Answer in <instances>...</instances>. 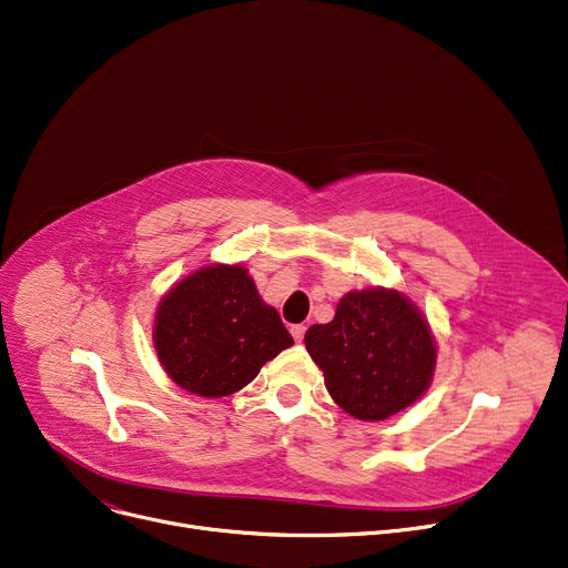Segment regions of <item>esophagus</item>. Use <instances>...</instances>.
Returning <instances> with one entry per match:
<instances>
[{"label":"esophagus","instance_id":"34e87169","mask_svg":"<svg viewBox=\"0 0 568 568\" xmlns=\"http://www.w3.org/2000/svg\"><path fill=\"white\" fill-rule=\"evenodd\" d=\"M290 333L294 335V339H304V335H306V326H304V324H292Z\"/></svg>","mask_w":568,"mask_h":568}]
</instances>
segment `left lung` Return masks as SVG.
<instances>
[{"label": "left lung", "mask_w": 568, "mask_h": 568, "mask_svg": "<svg viewBox=\"0 0 568 568\" xmlns=\"http://www.w3.org/2000/svg\"><path fill=\"white\" fill-rule=\"evenodd\" d=\"M333 402L358 420H386L420 399L436 367L425 315L397 290L347 292L335 317L306 331Z\"/></svg>", "instance_id": "obj_1"}]
</instances>
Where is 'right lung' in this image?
I'll list each match as a JSON object with an SVG mask.
<instances>
[{
    "label": "right lung",
    "instance_id": "right-lung-1",
    "mask_svg": "<svg viewBox=\"0 0 568 568\" xmlns=\"http://www.w3.org/2000/svg\"><path fill=\"white\" fill-rule=\"evenodd\" d=\"M153 343L180 388L225 397L251 384L294 339L242 264H210L164 294Z\"/></svg>",
    "mask_w": 568,
    "mask_h": 568
}]
</instances>
